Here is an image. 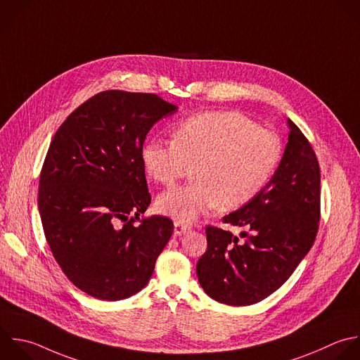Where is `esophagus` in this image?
<instances>
[{"mask_svg": "<svg viewBox=\"0 0 360 360\" xmlns=\"http://www.w3.org/2000/svg\"><path fill=\"white\" fill-rule=\"evenodd\" d=\"M190 229H191V226L190 225H187V224H183V222H174V235H184V233H187V232H190Z\"/></svg>", "mask_w": 360, "mask_h": 360, "instance_id": "1", "label": "esophagus"}]
</instances>
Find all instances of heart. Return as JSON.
<instances>
[{
    "instance_id": "heart-1",
    "label": "heart",
    "mask_w": 360,
    "mask_h": 360,
    "mask_svg": "<svg viewBox=\"0 0 360 360\" xmlns=\"http://www.w3.org/2000/svg\"><path fill=\"white\" fill-rule=\"evenodd\" d=\"M283 155L280 138L235 111H211L181 121L173 141L152 139L142 149L148 174L172 187L193 174L195 181L163 193L158 210L191 222L211 208L236 210L269 183Z\"/></svg>"
}]
</instances>
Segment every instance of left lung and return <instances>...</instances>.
I'll list each match as a JSON object with an SVG mask.
<instances>
[{"label": "left lung", "mask_w": 360, "mask_h": 360, "mask_svg": "<svg viewBox=\"0 0 360 360\" xmlns=\"http://www.w3.org/2000/svg\"><path fill=\"white\" fill-rule=\"evenodd\" d=\"M288 142L273 177L246 205L224 217L248 228L233 236L207 226L197 262L204 291L218 302L250 305L280 288L311 249L319 222V165L311 143L287 118Z\"/></svg>", "instance_id": "8db88e82"}]
</instances>
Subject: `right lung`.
I'll return each instance as SVG.
<instances>
[{"label": "right lung", "instance_id": "right-lung-1", "mask_svg": "<svg viewBox=\"0 0 360 360\" xmlns=\"http://www.w3.org/2000/svg\"><path fill=\"white\" fill-rule=\"evenodd\" d=\"M177 107L156 94L103 91L76 108L49 146L38 207L51 250L89 295L117 301L141 291L173 233L150 204L142 160L150 128Z\"/></svg>", "mask_w": 360, "mask_h": 360}]
</instances>
